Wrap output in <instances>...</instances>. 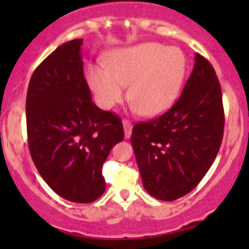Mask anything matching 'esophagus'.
<instances>
[{"mask_svg":"<svg viewBox=\"0 0 249 249\" xmlns=\"http://www.w3.org/2000/svg\"><path fill=\"white\" fill-rule=\"evenodd\" d=\"M123 126H124V134L126 139H129L131 136V131H132V125L130 124V122L127 120H123Z\"/></svg>","mask_w":249,"mask_h":249,"instance_id":"obj_1","label":"esophagus"}]
</instances>
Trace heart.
<instances>
[{"mask_svg":"<svg viewBox=\"0 0 249 249\" xmlns=\"http://www.w3.org/2000/svg\"><path fill=\"white\" fill-rule=\"evenodd\" d=\"M187 70V56L182 49L147 42L114 50L109 54L108 65H91L87 78L102 108L110 109L122 102L129 85L134 109L145 117H158L176 102Z\"/></svg>","mask_w":249,"mask_h":249,"instance_id":"b5f03b06","label":"heart"}]
</instances>
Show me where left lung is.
I'll use <instances>...</instances> for the list:
<instances>
[{"label": "left lung", "mask_w": 249, "mask_h": 249, "mask_svg": "<svg viewBox=\"0 0 249 249\" xmlns=\"http://www.w3.org/2000/svg\"><path fill=\"white\" fill-rule=\"evenodd\" d=\"M223 131L219 80L210 61L196 53L177 102L157 119L132 129L130 140L148 194L173 201L192 192L214 161Z\"/></svg>", "instance_id": "left-lung-1"}]
</instances>
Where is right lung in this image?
Instances as JSON below:
<instances>
[{
  "label": "right lung",
  "instance_id": "right-lung-1",
  "mask_svg": "<svg viewBox=\"0 0 249 249\" xmlns=\"http://www.w3.org/2000/svg\"><path fill=\"white\" fill-rule=\"evenodd\" d=\"M83 39L57 47L35 70L26 96L27 141L46 183L64 199L89 203L106 189L102 165L124 140L117 114L92 102L83 71Z\"/></svg>",
  "mask_w": 249,
  "mask_h": 249
}]
</instances>
